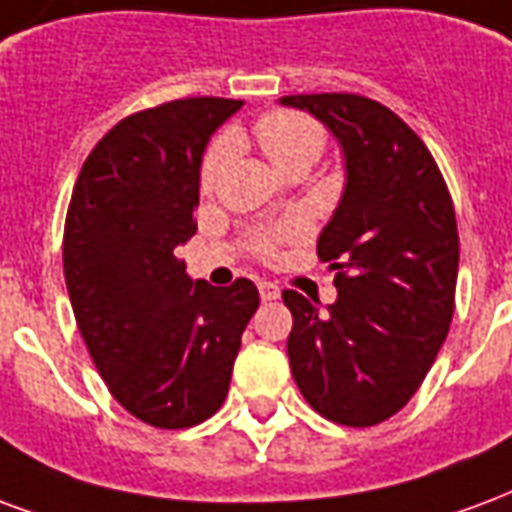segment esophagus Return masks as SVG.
I'll return each mask as SVG.
<instances>
[{"label":"esophagus","instance_id":"obj_1","mask_svg":"<svg viewBox=\"0 0 512 512\" xmlns=\"http://www.w3.org/2000/svg\"><path fill=\"white\" fill-rule=\"evenodd\" d=\"M259 294L264 302H272V300H281V289L270 281H261L259 283Z\"/></svg>","mask_w":512,"mask_h":512}]
</instances>
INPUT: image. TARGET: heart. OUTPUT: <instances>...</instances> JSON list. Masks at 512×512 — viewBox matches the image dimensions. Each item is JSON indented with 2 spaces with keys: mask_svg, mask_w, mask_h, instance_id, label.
<instances>
[{
  "mask_svg": "<svg viewBox=\"0 0 512 512\" xmlns=\"http://www.w3.org/2000/svg\"><path fill=\"white\" fill-rule=\"evenodd\" d=\"M253 138L264 152V158L270 160V166L278 174L294 169V166H305L311 169L313 163L319 160L324 149V130L319 122H313L305 114H294V111H272L253 125ZM226 163V144L218 141L215 147L207 152L204 166H201V190L210 193L218 185L220 171ZM292 234V229L278 231V234H267L259 240V253H272L275 248V237H286Z\"/></svg>",
  "mask_w": 512,
  "mask_h": 512,
  "instance_id": "obj_1",
  "label": "heart"
}]
</instances>
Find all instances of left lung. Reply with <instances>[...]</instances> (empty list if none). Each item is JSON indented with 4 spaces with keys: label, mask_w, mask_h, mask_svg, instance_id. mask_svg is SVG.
<instances>
[{
    "label": "left lung",
    "mask_w": 512,
    "mask_h": 512,
    "mask_svg": "<svg viewBox=\"0 0 512 512\" xmlns=\"http://www.w3.org/2000/svg\"><path fill=\"white\" fill-rule=\"evenodd\" d=\"M343 155V193L316 253L335 270L338 300L322 308L283 292L292 311L289 365L305 401L333 423L365 428L417 393L450 330L458 231L431 152L376 100L289 95Z\"/></svg>",
    "instance_id": "left-lung-1"
}]
</instances>
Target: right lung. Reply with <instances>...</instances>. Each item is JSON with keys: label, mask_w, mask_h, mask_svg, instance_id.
Masks as SVG:
<instances>
[{"label": "right lung", "mask_w": 512, "mask_h": 512, "mask_svg": "<svg viewBox=\"0 0 512 512\" xmlns=\"http://www.w3.org/2000/svg\"><path fill=\"white\" fill-rule=\"evenodd\" d=\"M242 100L138 111L100 138L65 223V283L108 390L141 423L190 428L218 412L259 292L193 281L174 256L196 234L201 160Z\"/></svg>", "instance_id": "right-lung-1"}]
</instances>
